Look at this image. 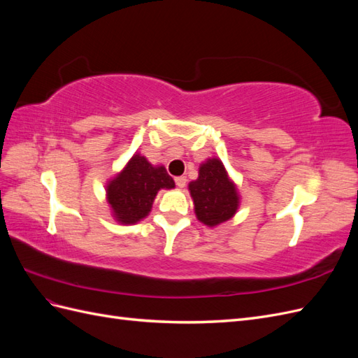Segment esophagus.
<instances>
[{
	"label": "esophagus",
	"mask_w": 358,
	"mask_h": 358,
	"mask_svg": "<svg viewBox=\"0 0 358 358\" xmlns=\"http://www.w3.org/2000/svg\"><path fill=\"white\" fill-rule=\"evenodd\" d=\"M175 182H176L178 188H183V187L187 185V178H185V176H178V178L175 179Z\"/></svg>",
	"instance_id": "1"
}]
</instances>
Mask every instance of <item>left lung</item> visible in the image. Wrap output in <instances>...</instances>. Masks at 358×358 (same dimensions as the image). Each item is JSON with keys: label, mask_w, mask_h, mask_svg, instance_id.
I'll list each match as a JSON object with an SVG mask.
<instances>
[{"label": "left lung", "mask_w": 358, "mask_h": 358, "mask_svg": "<svg viewBox=\"0 0 358 358\" xmlns=\"http://www.w3.org/2000/svg\"><path fill=\"white\" fill-rule=\"evenodd\" d=\"M188 189L197 220L210 229L230 221L241 206L239 189L216 157L201 162L199 178L188 183Z\"/></svg>", "instance_id": "obj_1"}]
</instances>
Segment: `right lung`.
Here are the masks:
<instances>
[{
  "label": "right lung",
  "instance_id": "add662e5",
  "mask_svg": "<svg viewBox=\"0 0 358 358\" xmlns=\"http://www.w3.org/2000/svg\"><path fill=\"white\" fill-rule=\"evenodd\" d=\"M173 188L175 180L164 166H152L136 152L115 178L107 180L106 200L116 222L133 225L149 215L159 189Z\"/></svg>",
  "mask_w": 358,
  "mask_h": 358
}]
</instances>
